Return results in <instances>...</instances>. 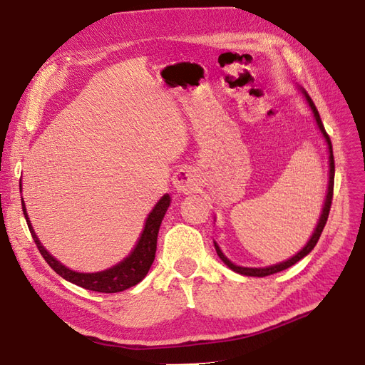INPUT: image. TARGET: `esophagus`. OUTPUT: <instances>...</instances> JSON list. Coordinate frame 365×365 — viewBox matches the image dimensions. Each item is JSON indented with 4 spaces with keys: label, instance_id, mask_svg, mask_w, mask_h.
I'll list each match as a JSON object with an SVG mask.
<instances>
[{
    "label": "esophagus",
    "instance_id": "1",
    "mask_svg": "<svg viewBox=\"0 0 365 365\" xmlns=\"http://www.w3.org/2000/svg\"><path fill=\"white\" fill-rule=\"evenodd\" d=\"M173 185L180 193H192L200 185V178L190 169H180L173 176Z\"/></svg>",
    "mask_w": 365,
    "mask_h": 365
}]
</instances>
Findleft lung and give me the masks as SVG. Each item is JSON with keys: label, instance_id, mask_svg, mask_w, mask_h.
Segmentation results:
<instances>
[{"label": "left lung", "instance_id": "8db88e82", "mask_svg": "<svg viewBox=\"0 0 365 365\" xmlns=\"http://www.w3.org/2000/svg\"><path fill=\"white\" fill-rule=\"evenodd\" d=\"M303 94H304V97H306V101H307L309 106H311V109H312L314 117H315V120H317V125H318L319 130H322V134L324 135V138H326V141H327V145H329V152H330V155H329V163H330V164H329V165H330L329 189H327L326 202H324V207H323V213H322V216H319L318 225H317V228H315V231H314L312 237L309 239L307 245H306L300 252L295 254L294 257H291L289 260L282 262V263H277V264H272V267H268V268H244V267H236L235 263H231V262L224 256L222 251H220V250H219V247L215 244L216 252H217V256L220 257V260H222V262L227 264V267H228L230 269H233L235 272L244 274V275H251V277H267V275H271V274H275V272H280V271H283V269H286V268L292 267V264H295L298 260H302L304 256H307V254L314 250V247L317 245V242H318L319 236H322L323 230H324V225H326V222H327L329 212H330V205H332V200H334V180H335V160H334L332 141H330V137H329V134H327L326 129H324V125H323V121H322V117H319V114H318V109H317L315 103L312 102V98L309 97V94H307L304 90H303Z\"/></svg>", "mask_w": 365, "mask_h": 365}]
</instances>
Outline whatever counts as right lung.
Here are the masks:
<instances>
[{
	"instance_id": "right-lung-1",
	"label": "right lung",
	"mask_w": 365,
	"mask_h": 365,
	"mask_svg": "<svg viewBox=\"0 0 365 365\" xmlns=\"http://www.w3.org/2000/svg\"><path fill=\"white\" fill-rule=\"evenodd\" d=\"M169 204H170V196L164 195L158 201V204L153 207V210L149 213V217L146 219L145 230H143V233L137 242L134 251H132L125 260H121L120 263L115 264V267L109 268V269H105L101 272L85 274V272H76V271L68 269L67 267H63L62 263H59L53 256H50L48 251L41 245V242L38 240L35 231H33V227L30 225L24 201L21 200L23 213L27 220L31 237H33V240H35L41 256L46 259V262L50 264L51 269L56 271L65 280L81 286V288L96 291V292H105V294H114V292H121L125 289H129V288H132V286H135L137 283H140L143 279L146 277L150 264L153 263V259H155L158 230H160L161 220H163L165 212H168Z\"/></svg>"
}]
</instances>
